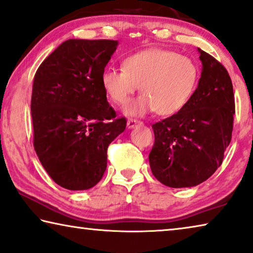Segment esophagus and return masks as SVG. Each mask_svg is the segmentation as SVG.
<instances>
[{"label": "esophagus", "mask_w": 253, "mask_h": 253, "mask_svg": "<svg viewBox=\"0 0 253 253\" xmlns=\"http://www.w3.org/2000/svg\"><path fill=\"white\" fill-rule=\"evenodd\" d=\"M142 122H139V120L136 119H128L127 122V127L129 128V129H133V128L136 127L137 125H142Z\"/></svg>", "instance_id": "1"}]
</instances>
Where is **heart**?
<instances>
[{
	"instance_id": "b5f03b06",
	"label": "heart",
	"mask_w": 253,
	"mask_h": 253,
	"mask_svg": "<svg viewBox=\"0 0 253 253\" xmlns=\"http://www.w3.org/2000/svg\"><path fill=\"white\" fill-rule=\"evenodd\" d=\"M200 69L194 60L164 48H150L124 60V68H108L101 77L112 102L125 105L141 86L143 95L125 109L127 116L157 111L171 116L190 102L198 87Z\"/></svg>"
}]
</instances>
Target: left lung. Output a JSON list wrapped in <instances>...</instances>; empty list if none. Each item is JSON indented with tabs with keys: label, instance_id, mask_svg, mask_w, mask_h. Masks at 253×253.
Segmentation results:
<instances>
[{
	"label": "left lung",
	"instance_id": "1",
	"mask_svg": "<svg viewBox=\"0 0 253 253\" xmlns=\"http://www.w3.org/2000/svg\"><path fill=\"white\" fill-rule=\"evenodd\" d=\"M198 51L202 71L190 102L152 125L151 170L160 183L174 188L208 179L220 167L232 139L235 102L231 77L213 56Z\"/></svg>",
	"mask_w": 253,
	"mask_h": 253
}]
</instances>
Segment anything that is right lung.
Segmentation results:
<instances>
[{
    "label": "right lung",
    "mask_w": 253,
    "mask_h": 253,
    "mask_svg": "<svg viewBox=\"0 0 253 253\" xmlns=\"http://www.w3.org/2000/svg\"><path fill=\"white\" fill-rule=\"evenodd\" d=\"M117 46L118 41L68 40L34 77V148L51 178L67 190H88L100 182L108 146L126 128L101 83Z\"/></svg>",
    "instance_id": "right-lung-1"
}]
</instances>
